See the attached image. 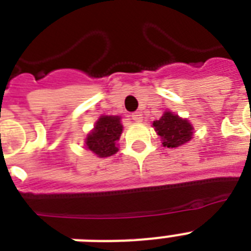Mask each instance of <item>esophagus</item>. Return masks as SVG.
<instances>
[{
  "mask_svg": "<svg viewBox=\"0 0 251 251\" xmlns=\"http://www.w3.org/2000/svg\"><path fill=\"white\" fill-rule=\"evenodd\" d=\"M131 118H133L135 122H142L143 121V114H142V112H134V113L131 114Z\"/></svg>",
  "mask_w": 251,
  "mask_h": 251,
  "instance_id": "obj_1",
  "label": "esophagus"
}]
</instances>
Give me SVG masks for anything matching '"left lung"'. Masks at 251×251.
Wrapping results in <instances>:
<instances>
[{
    "instance_id": "obj_1",
    "label": "left lung",
    "mask_w": 251,
    "mask_h": 251,
    "mask_svg": "<svg viewBox=\"0 0 251 251\" xmlns=\"http://www.w3.org/2000/svg\"><path fill=\"white\" fill-rule=\"evenodd\" d=\"M152 125L157 135H160L163 146L168 149H176L185 145L193 137V125L190 122L169 110L164 112L161 118L153 121Z\"/></svg>"
}]
</instances>
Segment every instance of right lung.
<instances>
[{
  "label": "right lung",
  "instance_id": "1",
  "mask_svg": "<svg viewBox=\"0 0 251 251\" xmlns=\"http://www.w3.org/2000/svg\"><path fill=\"white\" fill-rule=\"evenodd\" d=\"M122 133L120 116H101L86 138L87 149L99 157L112 156L118 151L117 141Z\"/></svg>",
  "mask_w": 251,
  "mask_h": 251
}]
</instances>
